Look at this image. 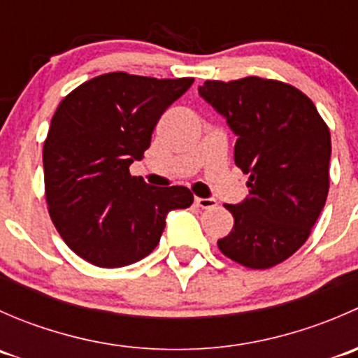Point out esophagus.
Instances as JSON below:
<instances>
[{
    "label": "esophagus",
    "instance_id": "obj_1",
    "mask_svg": "<svg viewBox=\"0 0 358 358\" xmlns=\"http://www.w3.org/2000/svg\"><path fill=\"white\" fill-rule=\"evenodd\" d=\"M196 204L202 209H213L218 206V202L213 199V197H196Z\"/></svg>",
    "mask_w": 358,
    "mask_h": 358
}]
</instances>
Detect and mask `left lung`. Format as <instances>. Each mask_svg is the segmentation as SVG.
<instances>
[{
    "mask_svg": "<svg viewBox=\"0 0 358 358\" xmlns=\"http://www.w3.org/2000/svg\"><path fill=\"white\" fill-rule=\"evenodd\" d=\"M199 95L237 136L234 161L249 194L225 204L234 229L220 251L249 268H270L308 239L329 192L331 135L312 100L286 83L206 81Z\"/></svg>",
    "mask_w": 358,
    "mask_h": 358,
    "instance_id": "8db88e82",
    "label": "left lung"
}]
</instances>
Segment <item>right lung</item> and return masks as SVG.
I'll list each match as a JSON object with an SVG mask.
<instances>
[{"label":"right lung","mask_w":358,"mask_h":358,"mask_svg":"<svg viewBox=\"0 0 358 358\" xmlns=\"http://www.w3.org/2000/svg\"><path fill=\"white\" fill-rule=\"evenodd\" d=\"M192 83L109 72L60 102L43 147L46 202L64 243L83 259L119 268L145 258L168 213L194 202L187 187H154L129 175L159 117Z\"/></svg>","instance_id":"add662e5"}]
</instances>
